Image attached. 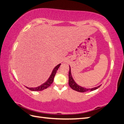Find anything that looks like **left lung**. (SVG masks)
<instances>
[{
	"instance_id": "8db88e82",
	"label": "left lung",
	"mask_w": 124,
	"mask_h": 124,
	"mask_svg": "<svg viewBox=\"0 0 124 124\" xmlns=\"http://www.w3.org/2000/svg\"><path fill=\"white\" fill-rule=\"evenodd\" d=\"M70 69H69V85L70 86V87L72 89L75 91H76L77 92H85L88 91H94L97 88H98L99 87H100L101 85H99V86L96 87H94L92 88H86L83 87L79 85H78V84L76 83L75 80H73V79L71 76V68L69 65Z\"/></svg>"
}]
</instances>
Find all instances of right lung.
I'll use <instances>...</instances> for the list:
<instances>
[{"instance_id": "obj_1", "label": "right lung", "mask_w": 124, "mask_h": 124, "mask_svg": "<svg viewBox=\"0 0 124 124\" xmlns=\"http://www.w3.org/2000/svg\"><path fill=\"white\" fill-rule=\"evenodd\" d=\"M60 65H61V63L56 65V66L54 68V69L53 70L51 75V76H50L49 78L48 79V80H47L45 83H44L40 86L37 87H34V88L28 87H25L29 89H30V90H31V91H40L42 90H44V89H46L47 88H48V87L53 83V82L54 78V77L55 76V74H56L57 71L58 69H59V68L60 67Z\"/></svg>"}]
</instances>
